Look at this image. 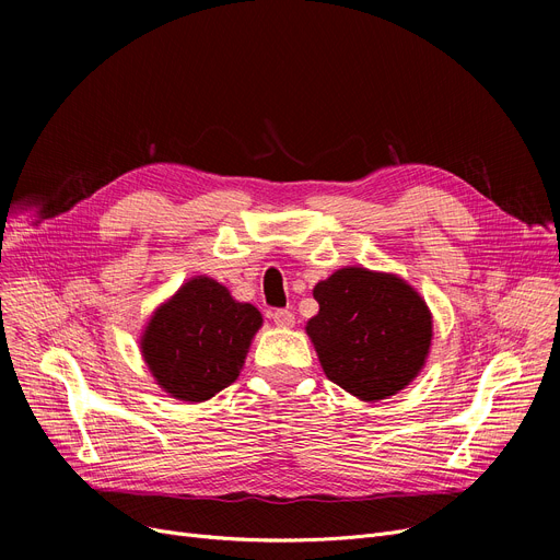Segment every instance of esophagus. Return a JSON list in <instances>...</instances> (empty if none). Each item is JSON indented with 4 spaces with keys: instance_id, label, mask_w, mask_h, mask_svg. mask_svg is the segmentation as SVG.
<instances>
[{
    "instance_id": "obj_1",
    "label": "esophagus",
    "mask_w": 560,
    "mask_h": 560,
    "mask_svg": "<svg viewBox=\"0 0 560 560\" xmlns=\"http://www.w3.org/2000/svg\"><path fill=\"white\" fill-rule=\"evenodd\" d=\"M272 319H275L277 327H292V325H295V315H292V311H288V308L272 311Z\"/></svg>"
}]
</instances>
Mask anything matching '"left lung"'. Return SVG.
I'll return each mask as SVG.
<instances>
[{"label":"left lung","instance_id":"8db88e82","mask_svg":"<svg viewBox=\"0 0 560 560\" xmlns=\"http://www.w3.org/2000/svg\"><path fill=\"white\" fill-rule=\"evenodd\" d=\"M308 319L322 370L363 401L386 399L418 376L431 347V313L406 281L342 268L313 288Z\"/></svg>","mask_w":560,"mask_h":560}]
</instances>
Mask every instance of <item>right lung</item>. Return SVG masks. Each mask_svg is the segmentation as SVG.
<instances>
[{"instance_id":"add662e5","label":"right lung","mask_w":560,"mask_h":560,"mask_svg":"<svg viewBox=\"0 0 560 560\" xmlns=\"http://www.w3.org/2000/svg\"><path fill=\"white\" fill-rule=\"evenodd\" d=\"M260 322L252 304L235 302L218 281L197 277L152 315L140 342L142 357L165 393L206 401L238 378Z\"/></svg>"}]
</instances>
